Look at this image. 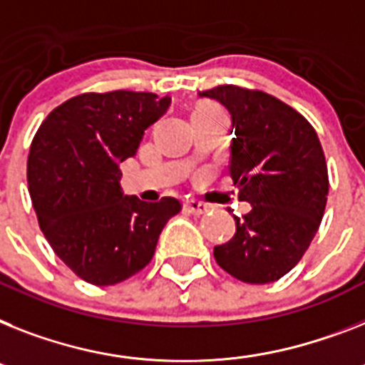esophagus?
I'll use <instances>...</instances> for the list:
<instances>
[{"label": "esophagus", "instance_id": "34e87169", "mask_svg": "<svg viewBox=\"0 0 365 365\" xmlns=\"http://www.w3.org/2000/svg\"><path fill=\"white\" fill-rule=\"evenodd\" d=\"M185 210L186 212H190V215H205V212H207V210H209V207H207V205L205 203H200V201H186L185 203Z\"/></svg>", "mask_w": 365, "mask_h": 365}]
</instances>
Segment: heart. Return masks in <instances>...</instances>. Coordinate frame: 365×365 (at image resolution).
Here are the masks:
<instances>
[{
	"mask_svg": "<svg viewBox=\"0 0 365 365\" xmlns=\"http://www.w3.org/2000/svg\"><path fill=\"white\" fill-rule=\"evenodd\" d=\"M215 110H218V108L212 106V104H203V106H200L195 111H215ZM195 111H194V113H195Z\"/></svg>",
	"mask_w": 365,
	"mask_h": 365,
	"instance_id": "1",
	"label": "heart"
}]
</instances>
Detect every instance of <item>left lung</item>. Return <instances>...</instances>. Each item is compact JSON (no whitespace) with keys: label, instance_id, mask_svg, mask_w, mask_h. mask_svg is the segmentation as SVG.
<instances>
[{"label":"left lung","instance_id":"8db88e82","mask_svg":"<svg viewBox=\"0 0 365 365\" xmlns=\"http://www.w3.org/2000/svg\"><path fill=\"white\" fill-rule=\"evenodd\" d=\"M230 111V173L252 210L235 216V237L215 246L216 263L246 284H270L293 269L324 215L328 171L317 132L263 91L218 86L200 93Z\"/></svg>","mask_w":365,"mask_h":365}]
</instances>
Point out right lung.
I'll return each instance as SVG.
<instances>
[{"label":"right lung","instance_id":"right-lung-1","mask_svg":"<svg viewBox=\"0 0 365 365\" xmlns=\"http://www.w3.org/2000/svg\"><path fill=\"white\" fill-rule=\"evenodd\" d=\"M171 96L83 93L44 119L27 158V186L42 233L72 272L93 285H115L155 255L175 197L145 203L121 188V162L164 115Z\"/></svg>","mask_w":365,"mask_h":365}]
</instances>
